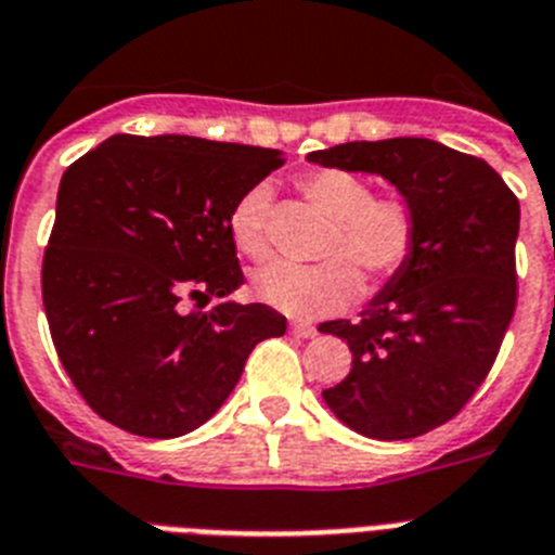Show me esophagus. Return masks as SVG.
I'll list each match as a JSON object with an SVG mask.
<instances>
[{"label":"esophagus","instance_id":"1","mask_svg":"<svg viewBox=\"0 0 555 555\" xmlns=\"http://www.w3.org/2000/svg\"><path fill=\"white\" fill-rule=\"evenodd\" d=\"M291 333L293 336H299V339H313L317 336V327L313 324H305V322H293L291 324Z\"/></svg>","mask_w":555,"mask_h":555}]
</instances>
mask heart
Returning <instances> with one entry per match:
<instances>
[{"label": "heart", "instance_id": "heart-1", "mask_svg": "<svg viewBox=\"0 0 555 555\" xmlns=\"http://www.w3.org/2000/svg\"><path fill=\"white\" fill-rule=\"evenodd\" d=\"M301 193L333 219L319 264L270 262L254 279L256 296L293 319L339 313L362 291L364 270L373 282L402 273L418 245V216L399 193L373 196L371 182L353 170L319 168L299 179ZM268 184H254L236 199L228 219L233 245L250 259L268 254Z\"/></svg>", "mask_w": 555, "mask_h": 555}]
</instances>
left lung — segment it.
I'll use <instances>...</instances> for the list:
<instances>
[{"label": "left lung", "instance_id": "8db88e82", "mask_svg": "<svg viewBox=\"0 0 555 555\" xmlns=\"http://www.w3.org/2000/svg\"><path fill=\"white\" fill-rule=\"evenodd\" d=\"M308 159L382 176L418 216L416 254L362 319L319 324L353 353L322 399L367 439L427 434L465 408L496 362L516 310L519 199L488 162L434 139L348 142Z\"/></svg>", "mask_w": 555, "mask_h": 555}]
</instances>
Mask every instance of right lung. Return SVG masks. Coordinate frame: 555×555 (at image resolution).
<instances>
[{
	"instance_id": "1",
	"label": "right lung",
	"mask_w": 555,
	"mask_h": 555,
	"mask_svg": "<svg viewBox=\"0 0 555 555\" xmlns=\"http://www.w3.org/2000/svg\"><path fill=\"white\" fill-rule=\"evenodd\" d=\"M282 165L270 147L119 133L65 170L44 317L59 362L105 422L147 439L191 434L231 396L250 350L287 331L268 305L228 299L245 285L233 205Z\"/></svg>"
}]
</instances>
